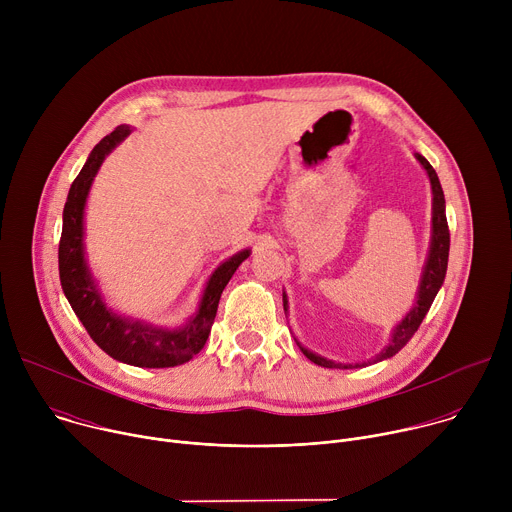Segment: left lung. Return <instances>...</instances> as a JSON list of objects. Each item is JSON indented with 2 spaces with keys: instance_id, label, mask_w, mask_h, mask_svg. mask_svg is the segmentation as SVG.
Instances as JSON below:
<instances>
[{
  "instance_id": "obj_1",
  "label": "left lung",
  "mask_w": 512,
  "mask_h": 512,
  "mask_svg": "<svg viewBox=\"0 0 512 512\" xmlns=\"http://www.w3.org/2000/svg\"><path fill=\"white\" fill-rule=\"evenodd\" d=\"M415 160L423 166V170L427 172L429 184H431V239H429V251H427V259L421 271V279H419V287H417V296H415V304L413 308L405 314V318L393 328L389 342L385 344V348H381L373 358L362 360V362H336L330 360L322 354H316L314 350H308L306 346H302V342L296 338L300 350L314 362L318 367H326V369H362L369 367V364L387 360L391 356H395L409 340L411 336L417 332L419 324L423 322L425 314L429 312L437 291L444 285L446 279V269H448V257H450V229H448V218H446V198H444V190L440 184V178H437L435 170L431 168V164L415 152ZM287 296L283 291V310L287 314Z\"/></svg>"
}]
</instances>
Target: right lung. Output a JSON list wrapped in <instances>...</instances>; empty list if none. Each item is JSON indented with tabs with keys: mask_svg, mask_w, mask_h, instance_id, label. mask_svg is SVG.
Masks as SVG:
<instances>
[{
	"mask_svg": "<svg viewBox=\"0 0 512 512\" xmlns=\"http://www.w3.org/2000/svg\"><path fill=\"white\" fill-rule=\"evenodd\" d=\"M133 131L131 125H119L105 135L89 154L83 170L72 182L62 210V237L58 245V271L62 291L75 310L77 318L87 328L95 344L111 358L141 369H170L188 362L198 354L210 334L218 300L237 267L251 255L243 249L218 265L198 302V310L176 328L156 326L139 318H129L113 312L99 289L97 279L87 261L85 251V208L97 172L105 158Z\"/></svg>",
	"mask_w": 512,
	"mask_h": 512,
	"instance_id": "1",
	"label": "right lung"
}]
</instances>
